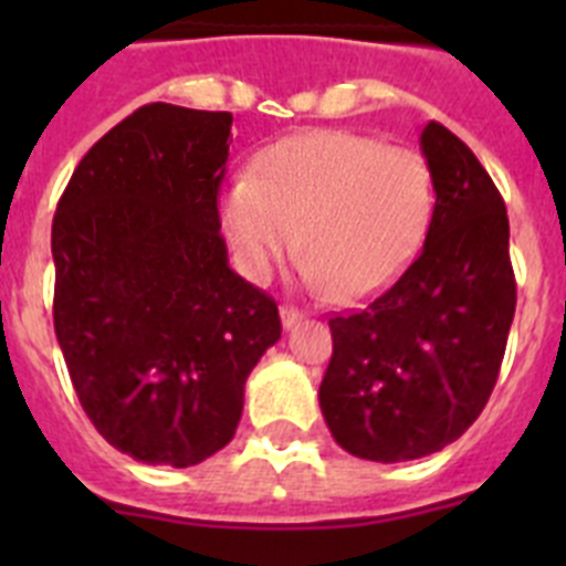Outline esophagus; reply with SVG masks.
I'll use <instances>...</instances> for the list:
<instances>
[{
  "label": "esophagus",
  "instance_id": "34e87169",
  "mask_svg": "<svg viewBox=\"0 0 566 566\" xmlns=\"http://www.w3.org/2000/svg\"><path fill=\"white\" fill-rule=\"evenodd\" d=\"M303 317H306V314L297 312V308H294V306H283V308H280V323H283V328H294Z\"/></svg>",
  "mask_w": 566,
  "mask_h": 566
}]
</instances>
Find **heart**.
Wrapping results in <instances>:
<instances>
[{"mask_svg":"<svg viewBox=\"0 0 566 566\" xmlns=\"http://www.w3.org/2000/svg\"><path fill=\"white\" fill-rule=\"evenodd\" d=\"M431 212L433 175L417 149L312 129L260 153L252 178L223 195L221 218L252 280H266L294 243L306 286L357 300L399 277Z\"/></svg>","mask_w":566,"mask_h":566,"instance_id":"b5f03b06","label":"heart"}]
</instances>
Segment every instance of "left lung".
Masks as SVG:
<instances>
[{
  "mask_svg": "<svg viewBox=\"0 0 566 566\" xmlns=\"http://www.w3.org/2000/svg\"><path fill=\"white\" fill-rule=\"evenodd\" d=\"M433 175L424 247L394 286L328 319L332 363L319 408L339 448L371 462L442 451L476 422L516 314L502 195L439 122L419 135Z\"/></svg>",
  "mask_w": 566,
  "mask_h": 566,
  "instance_id": "8db88e82",
  "label": "left lung"
}]
</instances>
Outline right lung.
<instances>
[{"label": "right lung", "mask_w": 566, "mask_h": 566, "mask_svg": "<svg viewBox=\"0 0 566 566\" xmlns=\"http://www.w3.org/2000/svg\"><path fill=\"white\" fill-rule=\"evenodd\" d=\"M232 113L144 104L78 161L53 218V326L96 431L127 457L218 453L280 339L277 303L229 269L218 189Z\"/></svg>", "instance_id": "obj_1"}]
</instances>
